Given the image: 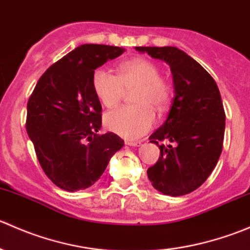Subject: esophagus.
<instances>
[{
  "label": "esophagus",
  "mask_w": 250,
  "mask_h": 250,
  "mask_svg": "<svg viewBox=\"0 0 250 250\" xmlns=\"http://www.w3.org/2000/svg\"><path fill=\"white\" fill-rule=\"evenodd\" d=\"M125 144H127V145H129V146H137V147H139V146L141 145V141H130V140H128V141H125Z\"/></svg>",
  "instance_id": "obj_1"
}]
</instances>
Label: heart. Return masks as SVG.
Instances as JSON below:
<instances>
[{"label":"heart","mask_w":250,"mask_h":250,"mask_svg":"<svg viewBox=\"0 0 250 250\" xmlns=\"http://www.w3.org/2000/svg\"><path fill=\"white\" fill-rule=\"evenodd\" d=\"M92 84L98 99L109 109L120 104L125 89L137 87L133 94V103L137 105L120 107L105 116L107 129L129 140L140 138L155 125L152 106L161 111L169 102V85L160 76V69L144 58L121 62L117 76L106 69L95 70Z\"/></svg>","instance_id":"b5f03b06"}]
</instances>
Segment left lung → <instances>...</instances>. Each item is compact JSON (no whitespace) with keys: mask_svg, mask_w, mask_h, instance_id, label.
Instances as JSON below:
<instances>
[{"mask_svg":"<svg viewBox=\"0 0 250 250\" xmlns=\"http://www.w3.org/2000/svg\"><path fill=\"white\" fill-rule=\"evenodd\" d=\"M135 50L167 62L173 75L170 111L148 139L156 145L168 140L174 146H158L161 156L147 169L148 180L165 195H188L207 180L223 151L225 111L220 92L214 78L179 48L135 47Z\"/></svg>","mask_w":250,"mask_h":250,"instance_id":"left-lung-1","label":"left lung"}]
</instances>
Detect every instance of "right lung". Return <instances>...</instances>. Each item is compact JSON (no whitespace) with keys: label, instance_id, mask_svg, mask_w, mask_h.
Returning a JSON list of instances; mask_svg holds the SVG:
<instances>
[{"label":"right lung","instance_id":"obj_1","mask_svg":"<svg viewBox=\"0 0 250 250\" xmlns=\"http://www.w3.org/2000/svg\"><path fill=\"white\" fill-rule=\"evenodd\" d=\"M125 52L122 47L82 44L48 67L27 102L26 130L46 175L69 192L97 183L125 141L99 135L102 104L92 77Z\"/></svg>","mask_w":250,"mask_h":250}]
</instances>
